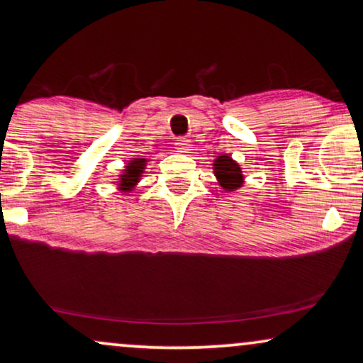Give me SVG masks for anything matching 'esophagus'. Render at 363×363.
Here are the masks:
<instances>
[{"mask_svg":"<svg viewBox=\"0 0 363 363\" xmlns=\"http://www.w3.org/2000/svg\"><path fill=\"white\" fill-rule=\"evenodd\" d=\"M175 148L182 153H190L191 143H190V140H186V138H178V140L175 142Z\"/></svg>","mask_w":363,"mask_h":363,"instance_id":"1","label":"esophagus"}]
</instances>
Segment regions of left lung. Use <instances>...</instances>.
Masks as SVG:
<instances>
[{"label": "left lung", "instance_id": "8db88e82", "mask_svg": "<svg viewBox=\"0 0 363 363\" xmlns=\"http://www.w3.org/2000/svg\"><path fill=\"white\" fill-rule=\"evenodd\" d=\"M215 173L220 180V185L228 191H233L235 188L241 186L242 175L241 168L235 160H231L230 157H220L215 162Z\"/></svg>", "mask_w": 363, "mask_h": 363}]
</instances>
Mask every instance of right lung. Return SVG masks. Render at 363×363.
Returning <instances> with one entry per match:
<instances>
[{"label":"right lung","instance_id":"obj_1","mask_svg":"<svg viewBox=\"0 0 363 363\" xmlns=\"http://www.w3.org/2000/svg\"><path fill=\"white\" fill-rule=\"evenodd\" d=\"M143 163H145L143 158H135L132 163H128L125 175H122L121 178L122 188H130L132 185H135V182L138 180V177H140V173L143 170Z\"/></svg>","mask_w":363,"mask_h":363}]
</instances>
